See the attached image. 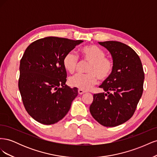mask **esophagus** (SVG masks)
<instances>
[{"label":"esophagus","mask_w":157,"mask_h":157,"mask_svg":"<svg viewBox=\"0 0 157 157\" xmlns=\"http://www.w3.org/2000/svg\"><path fill=\"white\" fill-rule=\"evenodd\" d=\"M78 94H84V93H86V91H84V90H81V89H78Z\"/></svg>","instance_id":"34e87169"}]
</instances>
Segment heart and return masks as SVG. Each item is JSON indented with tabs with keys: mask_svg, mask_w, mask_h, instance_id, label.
<instances>
[{
	"mask_svg": "<svg viewBox=\"0 0 157 157\" xmlns=\"http://www.w3.org/2000/svg\"><path fill=\"white\" fill-rule=\"evenodd\" d=\"M82 60L90 63L86 69L88 74H77L71 77L69 83L71 86L82 90L91 88L98 81L107 80L114 69L113 61L105 57V52L96 45H87L80 49ZM63 65L70 73H75L79 65L78 57L74 52H69L63 57Z\"/></svg>",
	"mask_w": 157,
	"mask_h": 157,
	"instance_id": "1",
	"label": "heart"
}]
</instances>
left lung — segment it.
Segmentation results:
<instances>
[{
  "label": "left lung",
  "instance_id": "8db88e82",
  "mask_svg": "<svg viewBox=\"0 0 157 157\" xmlns=\"http://www.w3.org/2000/svg\"><path fill=\"white\" fill-rule=\"evenodd\" d=\"M99 44L110 52L114 69L99 86L105 92L94 94L90 111L100 124L114 127L134 115L143 94L145 75L139 56L130 46L118 41Z\"/></svg>",
  "mask_w": 157,
  "mask_h": 157
}]
</instances>
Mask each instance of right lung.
Wrapping results in <instances>:
<instances>
[{"mask_svg": "<svg viewBox=\"0 0 157 157\" xmlns=\"http://www.w3.org/2000/svg\"><path fill=\"white\" fill-rule=\"evenodd\" d=\"M82 42L45 37L32 42L23 54L18 88L25 110L41 124H54L62 119L77 96V88L65 85L63 59Z\"/></svg>", "mask_w": 157, "mask_h": 157, "instance_id": "1", "label": "right lung"}]
</instances>
